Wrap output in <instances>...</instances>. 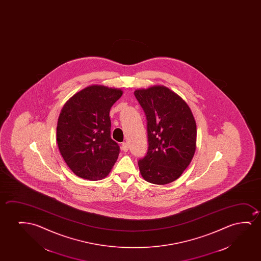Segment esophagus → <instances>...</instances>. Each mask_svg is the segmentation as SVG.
<instances>
[{
  "label": "esophagus",
  "instance_id": "1",
  "mask_svg": "<svg viewBox=\"0 0 261 261\" xmlns=\"http://www.w3.org/2000/svg\"><path fill=\"white\" fill-rule=\"evenodd\" d=\"M121 148L122 150H124L125 152H126V151L128 150V144H127L126 143H122Z\"/></svg>",
  "mask_w": 261,
  "mask_h": 261
}]
</instances>
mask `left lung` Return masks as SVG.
Returning a JSON list of instances; mask_svg holds the SVG:
<instances>
[{
    "label": "left lung",
    "mask_w": 261,
    "mask_h": 261,
    "mask_svg": "<svg viewBox=\"0 0 261 261\" xmlns=\"http://www.w3.org/2000/svg\"><path fill=\"white\" fill-rule=\"evenodd\" d=\"M146 115L149 147L138 161L143 178L167 185L182 175L196 150V122L178 94L163 86L135 91Z\"/></svg>",
    "instance_id": "left-lung-1"
}]
</instances>
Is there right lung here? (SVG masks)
<instances>
[{
    "mask_svg": "<svg viewBox=\"0 0 261 261\" xmlns=\"http://www.w3.org/2000/svg\"><path fill=\"white\" fill-rule=\"evenodd\" d=\"M122 90L90 86L65 103L59 116L57 143L68 168L81 178L106 177L120 148L111 139L110 111Z\"/></svg>",
    "mask_w": 261,
    "mask_h": 261,
    "instance_id": "obj_1",
    "label": "right lung"
}]
</instances>
